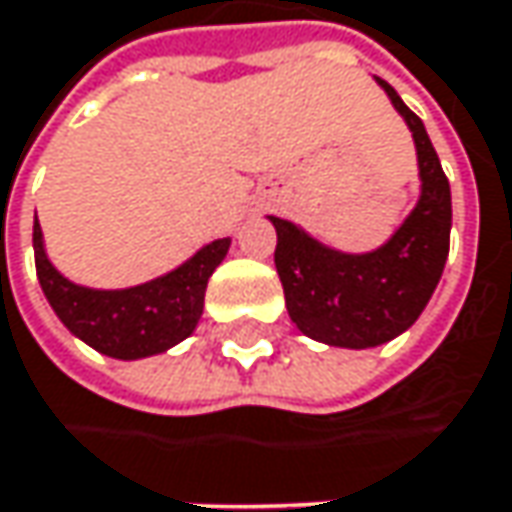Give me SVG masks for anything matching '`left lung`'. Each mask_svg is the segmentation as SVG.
Here are the masks:
<instances>
[{"mask_svg": "<svg viewBox=\"0 0 512 512\" xmlns=\"http://www.w3.org/2000/svg\"><path fill=\"white\" fill-rule=\"evenodd\" d=\"M379 80V77H376ZM394 109L406 118L420 165V199L394 237L368 255H345L316 243L281 217L275 269L284 284L289 318L324 345L376 347L408 330L426 310L449 255L452 194L423 121L379 80Z\"/></svg>", "mask_w": 512, "mask_h": 512, "instance_id": "left-lung-1", "label": "left lung"}]
</instances>
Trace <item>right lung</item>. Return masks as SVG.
Wrapping results in <instances>:
<instances>
[{
    "label": "right lung",
    "instance_id": "add662e5",
    "mask_svg": "<svg viewBox=\"0 0 512 512\" xmlns=\"http://www.w3.org/2000/svg\"><path fill=\"white\" fill-rule=\"evenodd\" d=\"M228 246V237L214 240L179 269L141 286L86 289L51 266L34 220V263L51 310L77 339L112 359L156 356L188 339L202 316L208 278L223 263Z\"/></svg>",
    "mask_w": 512,
    "mask_h": 512
}]
</instances>
